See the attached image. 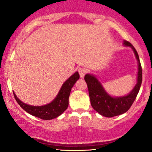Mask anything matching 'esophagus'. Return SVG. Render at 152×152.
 <instances>
[{
  "mask_svg": "<svg viewBox=\"0 0 152 152\" xmlns=\"http://www.w3.org/2000/svg\"><path fill=\"white\" fill-rule=\"evenodd\" d=\"M78 74L80 75V77L81 78H83V76H84V75L86 74V69L83 67L79 68V69H78Z\"/></svg>",
  "mask_w": 152,
  "mask_h": 152,
  "instance_id": "34e87169",
  "label": "esophagus"
}]
</instances>
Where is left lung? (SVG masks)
Listing matches in <instances>:
<instances>
[{"label":"left lung","instance_id":"8db88e82","mask_svg":"<svg viewBox=\"0 0 152 152\" xmlns=\"http://www.w3.org/2000/svg\"><path fill=\"white\" fill-rule=\"evenodd\" d=\"M124 44L126 46H130L133 49L139 65L137 83L129 94L124 96L114 98L106 93L100 82L95 76L86 74L84 77L85 81L86 82L88 86V94L92 107L95 111L106 117H113L126 112L137 98L142 85V69L137 51L129 41H124Z\"/></svg>","mask_w":152,"mask_h":152}]
</instances>
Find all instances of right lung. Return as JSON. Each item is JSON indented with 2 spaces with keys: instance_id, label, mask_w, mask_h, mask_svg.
Returning a JSON list of instances; mask_svg holds the SVG:
<instances>
[{
  "instance_id": "add662e5",
  "label": "right lung",
  "mask_w": 152,
  "mask_h": 152,
  "mask_svg": "<svg viewBox=\"0 0 152 152\" xmlns=\"http://www.w3.org/2000/svg\"><path fill=\"white\" fill-rule=\"evenodd\" d=\"M78 78H79V74L78 72H76L69 79L66 80L65 83L63 84L58 94L53 102L45 106H33L28 105L20 102L14 93H13V95H14L15 99L20 106V107L28 114L41 119H53L60 116L68 108L69 98L71 88L74 86V83Z\"/></svg>"
}]
</instances>
